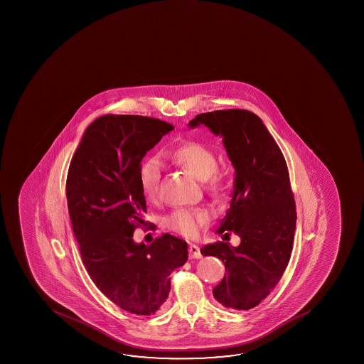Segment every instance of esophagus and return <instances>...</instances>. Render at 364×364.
Listing matches in <instances>:
<instances>
[{
    "instance_id": "esophagus-1",
    "label": "esophagus",
    "mask_w": 364,
    "mask_h": 364,
    "mask_svg": "<svg viewBox=\"0 0 364 364\" xmlns=\"http://www.w3.org/2000/svg\"><path fill=\"white\" fill-rule=\"evenodd\" d=\"M200 257H202L200 249L196 245H191L189 246V259H200Z\"/></svg>"
}]
</instances>
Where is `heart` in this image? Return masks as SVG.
Masks as SVG:
<instances>
[{"instance_id": "heart-1", "label": "heart", "mask_w": 364, "mask_h": 364, "mask_svg": "<svg viewBox=\"0 0 364 364\" xmlns=\"http://www.w3.org/2000/svg\"><path fill=\"white\" fill-rule=\"evenodd\" d=\"M168 157L175 164L184 167L189 173L200 181H207L209 189L215 193L222 191V180L220 175L215 173L218 167V159L213 149L208 146L189 141L173 149ZM162 165L157 157L146 159L139 167V185L144 197L152 200L157 197L159 185L161 180ZM208 220V213L200 208L178 209L171 215H167L165 220L168 230L180 233L185 237H197L203 225Z\"/></svg>"}]
</instances>
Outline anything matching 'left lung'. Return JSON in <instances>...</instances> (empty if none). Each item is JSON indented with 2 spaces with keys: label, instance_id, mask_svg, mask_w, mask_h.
Instances as JSON below:
<instances>
[{
  "label": "left lung",
  "instance_id": "1",
  "mask_svg": "<svg viewBox=\"0 0 364 364\" xmlns=\"http://www.w3.org/2000/svg\"><path fill=\"white\" fill-rule=\"evenodd\" d=\"M199 125L222 137L235 168L231 204L217 233L232 231L241 239L236 247L220 241L200 252L226 267L213 289L215 301L250 310L278 284L291 259L297 215L286 160L262 120L249 110L199 114L189 127Z\"/></svg>",
  "mask_w": 364,
  "mask_h": 364
}]
</instances>
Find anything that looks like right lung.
I'll use <instances>...</instances> for the list:
<instances>
[{
    "instance_id": "1",
    "label": "right lung",
    "mask_w": 364,
    "mask_h": 364,
    "mask_svg": "<svg viewBox=\"0 0 364 364\" xmlns=\"http://www.w3.org/2000/svg\"><path fill=\"white\" fill-rule=\"evenodd\" d=\"M166 122L107 114L86 128L72 157L66 196L72 230L95 286L120 309L154 315L170 292V277L188 260V245L171 235L134 242L144 223L141 161L173 131Z\"/></svg>"
}]
</instances>
